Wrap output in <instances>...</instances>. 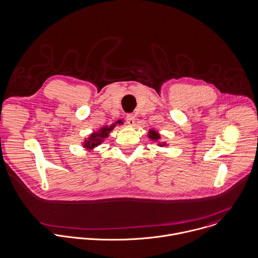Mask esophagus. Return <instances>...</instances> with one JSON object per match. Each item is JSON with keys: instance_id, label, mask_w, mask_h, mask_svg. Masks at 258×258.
Listing matches in <instances>:
<instances>
[{"instance_id": "34e87169", "label": "esophagus", "mask_w": 258, "mask_h": 258, "mask_svg": "<svg viewBox=\"0 0 258 258\" xmlns=\"http://www.w3.org/2000/svg\"><path fill=\"white\" fill-rule=\"evenodd\" d=\"M126 122L128 123V124H131V125H133L134 123H135V119H136V116L133 114V113H128V114H126Z\"/></svg>"}]
</instances>
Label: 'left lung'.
I'll return each mask as SVG.
<instances>
[{"label": "left lung", "mask_w": 258, "mask_h": 258, "mask_svg": "<svg viewBox=\"0 0 258 258\" xmlns=\"http://www.w3.org/2000/svg\"><path fill=\"white\" fill-rule=\"evenodd\" d=\"M149 138H151L152 140H155V141H157L158 139H159V135L158 134H156L155 132L154 131H151L150 132V134H149ZM161 146V145H160ZM164 146V145H163Z\"/></svg>", "instance_id": "8db88e82"}]
</instances>
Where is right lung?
<instances>
[{"mask_svg": "<svg viewBox=\"0 0 258 258\" xmlns=\"http://www.w3.org/2000/svg\"><path fill=\"white\" fill-rule=\"evenodd\" d=\"M121 122L120 120L117 121V123ZM115 124H112L110 126H104L102 130H100L99 133H94L90 136V138L88 140L85 141V144H84V147L85 148H88V149H93V148H96L100 145H102L103 143V140L105 138L108 137V134L110 133V131L113 130Z\"/></svg>", "mask_w": 258, "mask_h": 258, "instance_id": "add662e5", "label": "right lung"}]
</instances>
